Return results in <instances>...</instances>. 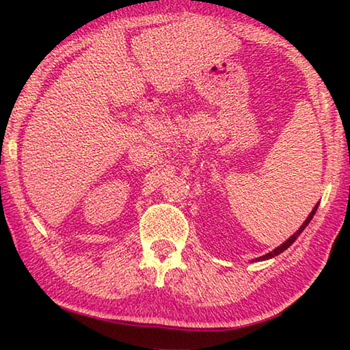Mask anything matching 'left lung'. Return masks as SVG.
Returning <instances> with one entry per match:
<instances>
[{"label":"left lung","instance_id":"8db88e82","mask_svg":"<svg viewBox=\"0 0 350 350\" xmlns=\"http://www.w3.org/2000/svg\"><path fill=\"white\" fill-rule=\"evenodd\" d=\"M317 208H318V204H317L315 206H313V210H312V213H310V215H309V217H307V219H306V221H304V224H303V225H301V227H299V230H298V232H296V233H293L292 236H290V238H288V239H287L286 242H284V244H281L280 247H276L273 252H270V253H267V254H264V256H259V258H256V260H265V259L275 258V256H278V254H280V253H282L284 250H287V248H288L290 245H292V244H293V242L296 241V238H298V236H299L301 233H303V230H304V228L307 227V225H309V222L312 221V217H313V215H315V213H317Z\"/></svg>","mask_w":350,"mask_h":350}]
</instances>
